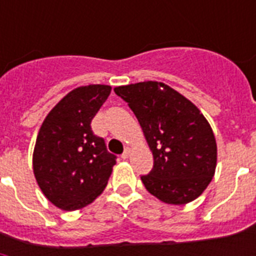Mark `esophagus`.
<instances>
[{"instance_id":"34e87169","label":"esophagus","mask_w":256,"mask_h":256,"mask_svg":"<svg viewBox=\"0 0 256 256\" xmlns=\"http://www.w3.org/2000/svg\"><path fill=\"white\" fill-rule=\"evenodd\" d=\"M128 156H130V148H124V154H122V160H126V158H128Z\"/></svg>"}]
</instances>
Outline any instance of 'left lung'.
<instances>
[{"mask_svg": "<svg viewBox=\"0 0 256 256\" xmlns=\"http://www.w3.org/2000/svg\"><path fill=\"white\" fill-rule=\"evenodd\" d=\"M114 92L136 114L152 152V170L140 176L146 190L168 204L198 198L216 168L214 132L199 108L162 82H138Z\"/></svg>", "mask_w": 256, "mask_h": 256, "instance_id": "8db88e82", "label": "left lung"}]
</instances>
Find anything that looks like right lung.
Masks as SVG:
<instances>
[{"label": "right lung", "mask_w": 256, "mask_h": 256, "mask_svg": "<svg viewBox=\"0 0 256 256\" xmlns=\"http://www.w3.org/2000/svg\"><path fill=\"white\" fill-rule=\"evenodd\" d=\"M108 85L81 86L58 102L44 120L33 152V171L44 195L74 211L102 194L116 156L92 130V120L110 96Z\"/></svg>", "instance_id": "1"}]
</instances>
